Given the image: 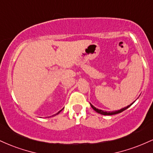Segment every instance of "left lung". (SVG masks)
<instances>
[{
  "label": "left lung",
  "mask_w": 153,
  "mask_h": 153,
  "mask_svg": "<svg viewBox=\"0 0 153 153\" xmlns=\"http://www.w3.org/2000/svg\"><path fill=\"white\" fill-rule=\"evenodd\" d=\"M133 103H134V102H133ZM132 103H131V104H132ZM90 104H91V103H90ZM131 104L129 105V106H127V107H124V108H122V109L118 110V111H112V112H111V111H108H108H103V110L98 109V108H96V107H94V106H93L92 104H91V107H92L93 108H94V110L96 111L97 112V113L101 114H103V115H114V114H117L121 113V112H122L123 111L126 110L127 108H129V107L130 106Z\"/></svg>",
  "instance_id": "obj_1"
}]
</instances>
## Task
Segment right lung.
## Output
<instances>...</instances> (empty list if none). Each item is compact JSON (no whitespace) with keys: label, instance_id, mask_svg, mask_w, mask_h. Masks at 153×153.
I'll use <instances>...</instances> for the list:
<instances>
[{"label":"right lung","instance_id":"add662e5","mask_svg":"<svg viewBox=\"0 0 153 153\" xmlns=\"http://www.w3.org/2000/svg\"><path fill=\"white\" fill-rule=\"evenodd\" d=\"M62 110H60V111H59L58 112V113H57V114H54V115H57V114H59V112H60V111H62Z\"/></svg>","mask_w":153,"mask_h":153}]
</instances>
